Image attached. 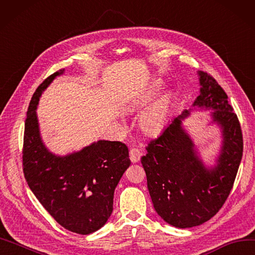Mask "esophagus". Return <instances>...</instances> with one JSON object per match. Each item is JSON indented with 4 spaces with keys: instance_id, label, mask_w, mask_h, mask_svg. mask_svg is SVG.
<instances>
[{
    "instance_id": "1",
    "label": "esophagus",
    "mask_w": 255,
    "mask_h": 255,
    "mask_svg": "<svg viewBox=\"0 0 255 255\" xmlns=\"http://www.w3.org/2000/svg\"><path fill=\"white\" fill-rule=\"evenodd\" d=\"M141 154V151L138 148H132L129 150V159L133 163L138 162L140 160Z\"/></svg>"
}]
</instances>
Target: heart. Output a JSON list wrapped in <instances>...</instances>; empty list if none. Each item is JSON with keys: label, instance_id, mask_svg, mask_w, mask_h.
Here are the masks:
<instances>
[{"label": "heart", "instance_id": "heart-1", "mask_svg": "<svg viewBox=\"0 0 255 255\" xmlns=\"http://www.w3.org/2000/svg\"><path fill=\"white\" fill-rule=\"evenodd\" d=\"M161 86L160 81H155L150 88L148 94L144 96V101H149L159 90ZM173 94L169 91H165L156 99L152 104L144 108L138 117V122L141 129L148 134H157L166 127L168 117L170 114Z\"/></svg>", "mask_w": 255, "mask_h": 255}]
</instances>
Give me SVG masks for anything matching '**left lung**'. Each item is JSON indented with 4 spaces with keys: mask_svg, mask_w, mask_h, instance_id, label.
<instances>
[{
    "mask_svg": "<svg viewBox=\"0 0 255 255\" xmlns=\"http://www.w3.org/2000/svg\"><path fill=\"white\" fill-rule=\"evenodd\" d=\"M198 76L201 90L193 107L215 109L211 122L222 130L216 166H205L182 127L191 109L176 117L151 140L141 157L155 211L165 222L179 229L201 225L217 215L231 193L244 150L242 128L228 95L209 74L198 72Z\"/></svg>",
    "mask_w": 255,
    "mask_h": 255,
    "instance_id": "obj_1",
    "label": "left lung"
}]
</instances>
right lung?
<instances>
[{
    "instance_id": "add662e5",
    "label": "right lung",
    "mask_w": 255,
    "mask_h": 255,
    "mask_svg": "<svg viewBox=\"0 0 255 255\" xmlns=\"http://www.w3.org/2000/svg\"><path fill=\"white\" fill-rule=\"evenodd\" d=\"M63 73L64 68L50 75L32 96L24 126L23 173L34 195L61 226L88 235L111 217L115 189L130 161L121 141L99 140L64 156L46 148L36 108L43 91Z\"/></svg>"
}]
</instances>
